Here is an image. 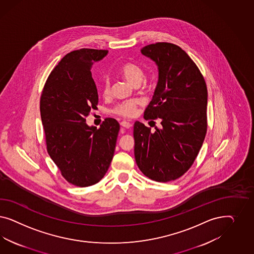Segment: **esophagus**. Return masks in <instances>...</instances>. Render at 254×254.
Instances as JSON below:
<instances>
[{
  "mask_svg": "<svg viewBox=\"0 0 254 254\" xmlns=\"http://www.w3.org/2000/svg\"><path fill=\"white\" fill-rule=\"evenodd\" d=\"M120 125H121V127H123L125 128H129V127H132V124L129 123V122H127V121H122Z\"/></svg>",
  "mask_w": 254,
  "mask_h": 254,
  "instance_id": "esophagus-1",
  "label": "esophagus"
}]
</instances>
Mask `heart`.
Instances as JSON below:
<instances>
[{
	"mask_svg": "<svg viewBox=\"0 0 254 254\" xmlns=\"http://www.w3.org/2000/svg\"><path fill=\"white\" fill-rule=\"evenodd\" d=\"M119 73L124 77L129 84L134 86H138L140 82L145 76V72L141 67L132 62L124 63L119 69ZM111 91V83L108 78H104L102 84V94L108 96ZM138 100H133L124 101L122 103L117 104L116 107L112 110V113L116 116L122 117H132L135 116L136 110L138 106Z\"/></svg>",
	"mask_w": 254,
	"mask_h": 254,
	"instance_id": "b5f03b06",
	"label": "heart"
}]
</instances>
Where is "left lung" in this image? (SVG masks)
<instances>
[{"instance_id":"1","label":"left lung","mask_w":254,"mask_h":254,"mask_svg":"<svg viewBox=\"0 0 254 254\" xmlns=\"http://www.w3.org/2000/svg\"><path fill=\"white\" fill-rule=\"evenodd\" d=\"M141 53L158 66V83L144 112L146 120L158 119L154 130L134 124V154L146 177L168 183L191 168L207 133L208 89L196 64L180 46L155 43Z\"/></svg>"}]
</instances>
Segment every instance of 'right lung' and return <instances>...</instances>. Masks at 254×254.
Listing matches in <instances>:
<instances>
[{"mask_svg": "<svg viewBox=\"0 0 254 254\" xmlns=\"http://www.w3.org/2000/svg\"><path fill=\"white\" fill-rule=\"evenodd\" d=\"M107 53L91 48L69 52L50 72L41 95L47 153L63 178L79 187L96 185L104 177L120 129L114 118H106L99 129L85 123L99 102L90 70Z\"/></svg>", "mask_w": 254, "mask_h": 254, "instance_id": "add662e5", "label": "right lung"}]
</instances>
